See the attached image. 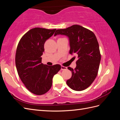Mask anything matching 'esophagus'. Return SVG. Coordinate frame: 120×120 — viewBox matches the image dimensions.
I'll use <instances>...</instances> for the list:
<instances>
[{"label":"esophagus","mask_w":120,"mask_h":120,"mask_svg":"<svg viewBox=\"0 0 120 120\" xmlns=\"http://www.w3.org/2000/svg\"><path fill=\"white\" fill-rule=\"evenodd\" d=\"M67 69V67H64V66H61V70H62V71H64V70H66Z\"/></svg>","instance_id":"1"}]
</instances>
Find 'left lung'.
Returning a JSON list of instances; mask_svg holds the SVG:
<instances>
[{
    "label": "left lung",
    "mask_w": 120,
    "mask_h": 120,
    "mask_svg": "<svg viewBox=\"0 0 120 120\" xmlns=\"http://www.w3.org/2000/svg\"><path fill=\"white\" fill-rule=\"evenodd\" d=\"M57 34L66 35L70 40L69 53L77 56V66L71 71L72 76L67 81L71 89L81 91L88 88L95 80L99 71L101 55L95 34L88 29L79 25H73L56 30ZM75 59V56L74 57Z\"/></svg>",
    "instance_id": "8db88e82"
}]
</instances>
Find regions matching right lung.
Here are the masks:
<instances>
[{
	"instance_id": "add662e5",
	"label": "right lung",
	"mask_w": 120,
	"mask_h": 120,
	"mask_svg": "<svg viewBox=\"0 0 120 120\" xmlns=\"http://www.w3.org/2000/svg\"><path fill=\"white\" fill-rule=\"evenodd\" d=\"M56 29L35 27L21 38L17 45L15 64L19 77L31 93L42 95L51 88L52 78L61 69L60 64L52 66L41 63L44 45Z\"/></svg>"
}]
</instances>
